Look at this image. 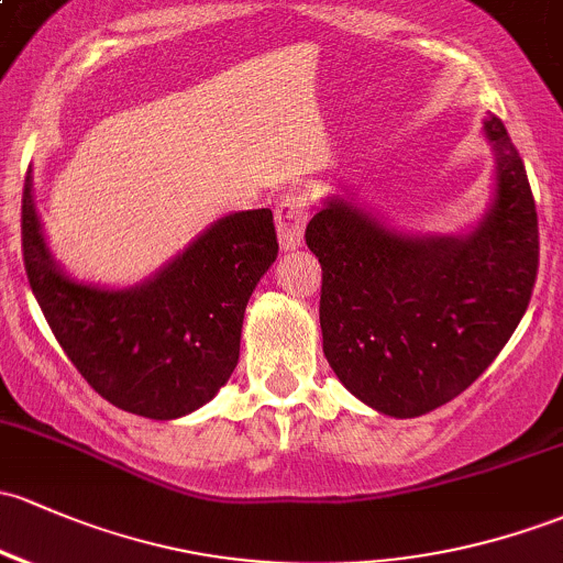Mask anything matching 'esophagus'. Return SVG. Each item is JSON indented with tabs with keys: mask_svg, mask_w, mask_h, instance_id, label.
<instances>
[{
	"mask_svg": "<svg viewBox=\"0 0 563 563\" xmlns=\"http://www.w3.org/2000/svg\"><path fill=\"white\" fill-rule=\"evenodd\" d=\"M311 217V203L306 196H282L276 203V228H279V241L284 250H295L303 241L306 222Z\"/></svg>",
	"mask_w": 563,
	"mask_h": 563,
	"instance_id": "1",
	"label": "esophagus"
}]
</instances>
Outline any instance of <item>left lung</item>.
<instances>
[{"label":"left lung","mask_w":563,"mask_h":563,"mask_svg":"<svg viewBox=\"0 0 563 563\" xmlns=\"http://www.w3.org/2000/svg\"><path fill=\"white\" fill-rule=\"evenodd\" d=\"M483 129L497 150V198L464 239L389 231L341 198L306 228L322 265L324 356L354 397L395 419L462 395L534 292L540 228L529 177L497 114Z\"/></svg>","instance_id":"8db88e82"}]
</instances>
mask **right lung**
Instances as JSON below:
<instances>
[{
  "instance_id": "right-lung-1",
  "label": "right lung",
  "mask_w": 563,
  "mask_h": 563,
  "mask_svg": "<svg viewBox=\"0 0 563 563\" xmlns=\"http://www.w3.org/2000/svg\"><path fill=\"white\" fill-rule=\"evenodd\" d=\"M21 246L34 298L80 376L114 408L155 421L201 408L231 378L250 295L279 255L271 209L239 211L142 287L77 284L45 250L29 177Z\"/></svg>"
}]
</instances>
